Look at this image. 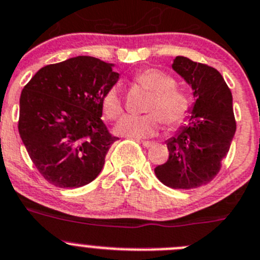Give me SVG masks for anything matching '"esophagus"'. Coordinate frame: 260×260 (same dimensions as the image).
<instances>
[{
	"mask_svg": "<svg viewBox=\"0 0 260 260\" xmlns=\"http://www.w3.org/2000/svg\"><path fill=\"white\" fill-rule=\"evenodd\" d=\"M140 143H142V144L144 145V147H147V148L152 147V145L154 144V143H153V142H149V140H140Z\"/></svg>",
	"mask_w": 260,
	"mask_h": 260,
	"instance_id": "34e87169",
	"label": "esophagus"
}]
</instances>
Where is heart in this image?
<instances>
[{
    "mask_svg": "<svg viewBox=\"0 0 260 260\" xmlns=\"http://www.w3.org/2000/svg\"><path fill=\"white\" fill-rule=\"evenodd\" d=\"M134 83L150 91L145 111L140 116H125L115 126L118 135L143 139L154 135L159 130L162 121L167 127L181 125L190 112V100L184 91L176 88V81L157 69L140 71ZM102 108L106 117L116 120L122 113V98L118 85L108 89L102 98Z\"/></svg>",
    "mask_w": 260,
    "mask_h": 260,
    "instance_id": "obj_1",
    "label": "heart"
}]
</instances>
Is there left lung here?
Here are the masks:
<instances>
[{
    "mask_svg": "<svg viewBox=\"0 0 260 260\" xmlns=\"http://www.w3.org/2000/svg\"><path fill=\"white\" fill-rule=\"evenodd\" d=\"M172 70L191 86L195 102L187 125L180 126L166 142L169 159L157 166L154 174L172 189H195L216 177L234 139L232 94L221 74L211 66L177 56Z\"/></svg>",
    "mask_w": 260,
    "mask_h": 260,
    "instance_id": "8db88e82",
    "label": "left lung"
}]
</instances>
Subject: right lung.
Masks as SVG:
<instances>
[{
  "mask_svg": "<svg viewBox=\"0 0 260 260\" xmlns=\"http://www.w3.org/2000/svg\"><path fill=\"white\" fill-rule=\"evenodd\" d=\"M113 66L78 56L42 68L21 91L19 134L37 170L54 186L93 181L118 139L101 118L103 95L120 78Z\"/></svg>",
  "mask_w": 260,
  "mask_h": 260,
  "instance_id": "1",
  "label": "right lung"
}]
</instances>
